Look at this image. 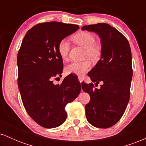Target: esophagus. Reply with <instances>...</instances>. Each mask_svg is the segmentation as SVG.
<instances>
[{"instance_id":"esophagus-1","label":"esophagus","mask_w":146,"mask_h":146,"mask_svg":"<svg viewBox=\"0 0 146 146\" xmlns=\"http://www.w3.org/2000/svg\"><path fill=\"white\" fill-rule=\"evenodd\" d=\"M78 80H79V81H80V83H82V82H83V78H82V77L79 76V77H78Z\"/></svg>"}]
</instances>
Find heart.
<instances>
[{
	"label": "heart",
	"mask_w": 146,
	"mask_h": 146,
	"mask_svg": "<svg viewBox=\"0 0 146 146\" xmlns=\"http://www.w3.org/2000/svg\"><path fill=\"white\" fill-rule=\"evenodd\" d=\"M73 40L77 44L85 48V56L90 60L97 61L101 56V48L95 44V36L89 32H81L73 37ZM58 51L63 60L68 59L69 51V43L66 40H62L58 44ZM90 63L88 60L82 62H73L65 67L66 74L82 75L90 69Z\"/></svg>",
	"instance_id": "heart-1"
}]
</instances>
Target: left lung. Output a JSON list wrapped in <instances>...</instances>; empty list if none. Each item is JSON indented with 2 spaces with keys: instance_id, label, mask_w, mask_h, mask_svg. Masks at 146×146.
Instances as JSON below:
<instances>
[{
  "instance_id": "8db88e82",
  "label": "left lung",
  "mask_w": 146,
  "mask_h": 146,
  "mask_svg": "<svg viewBox=\"0 0 146 146\" xmlns=\"http://www.w3.org/2000/svg\"><path fill=\"white\" fill-rule=\"evenodd\" d=\"M82 30L95 32L101 41V57L88 72L93 82H102L100 89L93 83H82L90 97L85 106L86 116L93 126L108 128L118 122L124 113L130 99L132 68V54L126 38L106 23L85 25Z\"/></svg>"
}]
</instances>
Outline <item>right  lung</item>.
<instances>
[{"instance_id":"obj_1","label":"right lung","mask_w":146,"mask_h":146,"mask_svg":"<svg viewBox=\"0 0 146 146\" xmlns=\"http://www.w3.org/2000/svg\"><path fill=\"white\" fill-rule=\"evenodd\" d=\"M78 29V25L59 22L40 23L27 32L18 51V85L22 101L29 116L44 128L62 124L67 117L65 106L81 91L80 83L69 75L60 84L53 81L63 71L58 44Z\"/></svg>"}]
</instances>
